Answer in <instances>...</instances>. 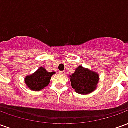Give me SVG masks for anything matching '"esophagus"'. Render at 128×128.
Masks as SVG:
<instances>
[{
  "label": "esophagus",
  "mask_w": 128,
  "mask_h": 128,
  "mask_svg": "<svg viewBox=\"0 0 128 128\" xmlns=\"http://www.w3.org/2000/svg\"><path fill=\"white\" fill-rule=\"evenodd\" d=\"M60 74H61V75H64V74H65V71H60Z\"/></svg>",
  "instance_id": "esophagus-1"
}]
</instances>
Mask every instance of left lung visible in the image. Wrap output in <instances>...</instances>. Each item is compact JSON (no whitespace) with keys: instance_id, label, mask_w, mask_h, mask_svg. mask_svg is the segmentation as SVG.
<instances>
[{"instance_id":"left-lung-1","label":"left lung","mask_w":128,"mask_h":128,"mask_svg":"<svg viewBox=\"0 0 128 128\" xmlns=\"http://www.w3.org/2000/svg\"><path fill=\"white\" fill-rule=\"evenodd\" d=\"M71 86L78 93L89 94L94 91L99 82V75L96 72L80 66L75 72L70 75Z\"/></svg>"}]
</instances>
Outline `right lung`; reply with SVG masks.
Listing matches in <instances>:
<instances>
[{
	"instance_id": "right-lung-1",
	"label": "right lung",
	"mask_w": 128,
	"mask_h": 128,
	"mask_svg": "<svg viewBox=\"0 0 128 128\" xmlns=\"http://www.w3.org/2000/svg\"><path fill=\"white\" fill-rule=\"evenodd\" d=\"M53 74L55 72H48L45 68L40 67L33 75L26 76L25 83L31 90L39 91L48 85Z\"/></svg>"
}]
</instances>
